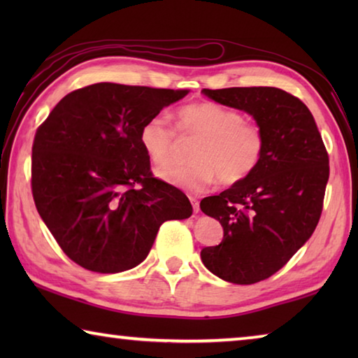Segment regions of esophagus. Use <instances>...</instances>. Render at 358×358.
Returning <instances> with one entry per match:
<instances>
[{
    "label": "esophagus",
    "mask_w": 358,
    "mask_h": 358,
    "mask_svg": "<svg viewBox=\"0 0 358 358\" xmlns=\"http://www.w3.org/2000/svg\"><path fill=\"white\" fill-rule=\"evenodd\" d=\"M189 201H191V203H192V210H194V213H197L199 210H201V205H199V201L194 196H189Z\"/></svg>",
    "instance_id": "1"
}]
</instances>
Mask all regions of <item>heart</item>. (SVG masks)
Wrapping results in <instances>:
<instances>
[{
  "mask_svg": "<svg viewBox=\"0 0 358 358\" xmlns=\"http://www.w3.org/2000/svg\"><path fill=\"white\" fill-rule=\"evenodd\" d=\"M181 136L197 137L191 150V164L166 166L156 177L186 191H205L217 180L235 185L256 171L265 138L256 123L243 120L232 108L216 102H197L177 113ZM145 155L156 166H164L177 150V138L169 121L156 115L147 120L138 136Z\"/></svg>",
  "mask_w": 358,
  "mask_h": 358,
  "instance_id": "heart-1",
  "label": "heart"
}]
</instances>
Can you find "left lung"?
Masks as SVG:
<instances>
[{
	"instance_id": "8db88e82",
	"label": "left lung",
	"mask_w": 358,
	"mask_h": 358,
	"mask_svg": "<svg viewBox=\"0 0 358 358\" xmlns=\"http://www.w3.org/2000/svg\"><path fill=\"white\" fill-rule=\"evenodd\" d=\"M202 93L251 115L265 138L250 177L201 202L224 230L220 245L201 251L203 265L224 281L254 284L282 268L310 240L322 213L329 155L310 108L280 88Z\"/></svg>"
}]
</instances>
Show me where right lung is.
Masks as SVG:
<instances>
[{"mask_svg":"<svg viewBox=\"0 0 358 358\" xmlns=\"http://www.w3.org/2000/svg\"><path fill=\"white\" fill-rule=\"evenodd\" d=\"M187 93L94 83L64 96L36 132V208L66 256L83 268H134L162 222L192 215L183 192L151 177L138 141L145 121Z\"/></svg>","mask_w":358,"mask_h":358,"instance_id":"right-lung-1","label":"right lung"}]
</instances>
